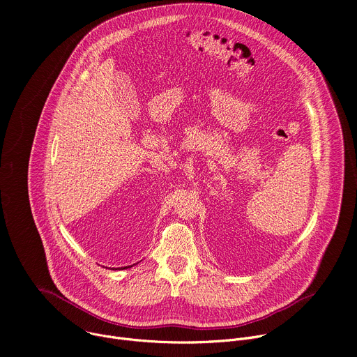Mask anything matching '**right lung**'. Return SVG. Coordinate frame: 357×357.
<instances>
[{
    "label": "right lung",
    "instance_id": "obj_1",
    "mask_svg": "<svg viewBox=\"0 0 357 357\" xmlns=\"http://www.w3.org/2000/svg\"><path fill=\"white\" fill-rule=\"evenodd\" d=\"M124 268H126V267H124Z\"/></svg>",
    "mask_w": 357,
    "mask_h": 357
}]
</instances>
